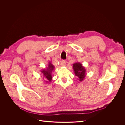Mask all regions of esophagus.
Segmentation results:
<instances>
[{
  "label": "esophagus",
  "mask_w": 125,
  "mask_h": 125,
  "mask_svg": "<svg viewBox=\"0 0 125 125\" xmlns=\"http://www.w3.org/2000/svg\"><path fill=\"white\" fill-rule=\"evenodd\" d=\"M66 61L65 60H62V61L61 62V65L62 66H65V65H66Z\"/></svg>",
  "instance_id": "34e87169"
}]
</instances>
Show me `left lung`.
<instances>
[{
  "label": "left lung",
  "mask_w": 125,
  "mask_h": 125,
  "mask_svg": "<svg viewBox=\"0 0 125 125\" xmlns=\"http://www.w3.org/2000/svg\"><path fill=\"white\" fill-rule=\"evenodd\" d=\"M73 68L75 75L78 77L79 81H82L85 77L86 70L85 68L82 66V64L80 62H75L73 63Z\"/></svg>",
  "instance_id": "left-lung-1"
}]
</instances>
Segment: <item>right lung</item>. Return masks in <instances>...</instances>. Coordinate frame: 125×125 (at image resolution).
<instances>
[{"label": "right lung", "instance_id": "1", "mask_svg": "<svg viewBox=\"0 0 125 125\" xmlns=\"http://www.w3.org/2000/svg\"><path fill=\"white\" fill-rule=\"evenodd\" d=\"M55 68L54 66L51 63V62H49L48 67L46 69H44L41 71V73H43V77H44L46 79V81H45L46 83H48L49 82H51L52 80V72Z\"/></svg>", "mask_w": 125, "mask_h": 125}]
</instances>
